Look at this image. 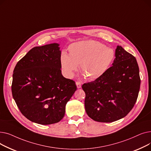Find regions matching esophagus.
I'll use <instances>...</instances> for the list:
<instances>
[{"label":"esophagus","mask_w":151,"mask_h":151,"mask_svg":"<svg viewBox=\"0 0 151 151\" xmlns=\"http://www.w3.org/2000/svg\"><path fill=\"white\" fill-rule=\"evenodd\" d=\"M76 85L78 88H81V83L80 81H76Z\"/></svg>","instance_id":"obj_1"}]
</instances>
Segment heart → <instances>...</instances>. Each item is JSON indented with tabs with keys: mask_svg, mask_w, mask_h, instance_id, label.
<instances>
[{
	"mask_svg": "<svg viewBox=\"0 0 151 151\" xmlns=\"http://www.w3.org/2000/svg\"><path fill=\"white\" fill-rule=\"evenodd\" d=\"M69 55L62 52L60 62L64 75L72 78L80 65L81 73L90 80L104 75L113 63L114 51L97 41L75 43L68 47Z\"/></svg>",
	"mask_w": 151,
	"mask_h": 151,
	"instance_id": "obj_1",
	"label": "heart"
}]
</instances>
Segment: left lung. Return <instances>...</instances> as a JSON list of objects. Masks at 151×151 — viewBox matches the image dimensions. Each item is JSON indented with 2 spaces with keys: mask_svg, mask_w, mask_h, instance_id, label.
Segmentation results:
<instances>
[{
  "mask_svg": "<svg viewBox=\"0 0 151 151\" xmlns=\"http://www.w3.org/2000/svg\"><path fill=\"white\" fill-rule=\"evenodd\" d=\"M115 57L104 75L82 86L86 111L95 121L112 122L124 117L138 96L141 80L136 58L121 46Z\"/></svg>",
  "mask_w": 151,
  "mask_h": 151,
  "instance_id": "left-lung-1",
  "label": "left lung"
}]
</instances>
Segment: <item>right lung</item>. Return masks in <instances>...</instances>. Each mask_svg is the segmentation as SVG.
<instances>
[{
	"instance_id": "1",
	"label": "right lung",
	"mask_w": 151,
	"mask_h": 151,
	"mask_svg": "<svg viewBox=\"0 0 151 151\" xmlns=\"http://www.w3.org/2000/svg\"><path fill=\"white\" fill-rule=\"evenodd\" d=\"M59 44L31 49L16 65L13 74V97L23 116L42 125L59 122L72 97L75 82L61 73Z\"/></svg>"
}]
</instances>
